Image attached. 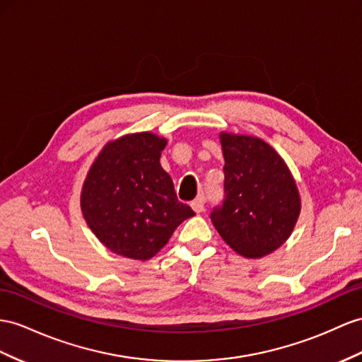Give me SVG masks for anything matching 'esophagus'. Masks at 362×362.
Instances as JSON below:
<instances>
[{
	"instance_id": "34e87169",
	"label": "esophagus",
	"mask_w": 362,
	"mask_h": 362,
	"mask_svg": "<svg viewBox=\"0 0 362 362\" xmlns=\"http://www.w3.org/2000/svg\"><path fill=\"white\" fill-rule=\"evenodd\" d=\"M191 208L199 214V212H202L203 209H205V197L200 196V197H197L196 200H192V202H191Z\"/></svg>"
}]
</instances>
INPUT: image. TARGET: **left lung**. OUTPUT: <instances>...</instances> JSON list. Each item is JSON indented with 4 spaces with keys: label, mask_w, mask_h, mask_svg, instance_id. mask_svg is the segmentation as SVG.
Wrapping results in <instances>:
<instances>
[{
    "label": "left lung",
    "mask_w": 362,
    "mask_h": 362,
    "mask_svg": "<svg viewBox=\"0 0 362 362\" xmlns=\"http://www.w3.org/2000/svg\"><path fill=\"white\" fill-rule=\"evenodd\" d=\"M225 199L211 211L221 238L246 258H262L289 238L300 214L292 174L271 145L251 136L220 134Z\"/></svg>",
    "instance_id": "left-lung-1"
}]
</instances>
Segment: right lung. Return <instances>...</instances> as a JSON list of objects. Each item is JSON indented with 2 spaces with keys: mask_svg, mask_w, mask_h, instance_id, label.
Returning <instances> with one entry per match:
<instances>
[{
  "mask_svg": "<svg viewBox=\"0 0 362 362\" xmlns=\"http://www.w3.org/2000/svg\"><path fill=\"white\" fill-rule=\"evenodd\" d=\"M165 145L153 133L124 136L107 144L90 168L81 194L82 214L110 251L148 260L194 216L160 166Z\"/></svg>",
  "mask_w": 362,
  "mask_h": 362,
  "instance_id": "add662e5",
  "label": "right lung"
}]
</instances>
